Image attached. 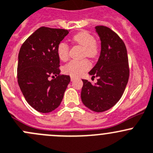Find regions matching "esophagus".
<instances>
[{"label":"esophagus","mask_w":153,"mask_h":153,"mask_svg":"<svg viewBox=\"0 0 153 153\" xmlns=\"http://www.w3.org/2000/svg\"><path fill=\"white\" fill-rule=\"evenodd\" d=\"M76 79V76H71V81H74V80H75Z\"/></svg>","instance_id":"34e87169"}]
</instances>
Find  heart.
Listing matches in <instances>:
<instances>
[{"instance_id":"obj_1","label":"heart","mask_w":153,"mask_h":153,"mask_svg":"<svg viewBox=\"0 0 153 153\" xmlns=\"http://www.w3.org/2000/svg\"><path fill=\"white\" fill-rule=\"evenodd\" d=\"M74 42L81 45L84 48V56L94 58L98 55L99 48L95 42V38L87 31H81L73 36ZM57 55L62 61H65L69 56V46L66 42H62L57 46ZM91 64L88 60H72L64 67V72L71 76H79L84 71L88 70Z\"/></svg>"}]
</instances>
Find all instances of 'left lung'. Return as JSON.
<instances>
[{"label":"left lung","instance_id":"1","mask_svg":"<svg viewBox=\"0 0 153 153\" xmlns=\"http://www.w3.org/2000/svg\"><path fill=\"white\" fill-rule=\"evenodd\" d=\"M101 41L99 59L89 71L95 84L82 79L81 99L89 109L102 112L114 106L121 98L127 85L129 68L126 45L117 33L105 26H97Z\"/></svg>","mask_w":153,"mask_h":153}]
</instances>
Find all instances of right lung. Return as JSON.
<instances>
[{
  "label": "right lung",
  "mask_w": 153,
  "mask_h": 153,
  "mask_svg": "<svg viewBox=\"0 0 153 153\" xmlns=\"http://www.w3.org/2000/svg\"><path fill=\"white\" fill-rule=\"evenodd\" d=\"M68 33L64 29L42 27L21 47L18 82L27 102L39 112H51L58 108L71 81L70 76L59 74L56 51ZM51 76L57 78L50 80Z\"/></svg>",
  "instance_id": "obj_1"
}]
</instances>
